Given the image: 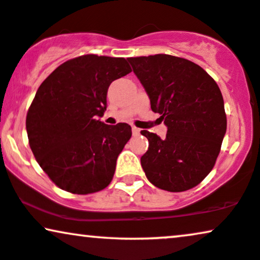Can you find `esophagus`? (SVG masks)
<instances>
[{"label": "esophagus", "mask_w": 260, "mask_h": 260, "mask_svg": "<svg viewBox=\"0 0 260 260\" xmlns=\"http://www.w3.org/2000/svg\"><path fill=\"white\" fill-rule=\"evenodd\" d=\"M132 133L134 134V136H137V134L140 133V129H139V128H137V127H132Z\"/></svg>", "instance_id": "1"}]
</instances>
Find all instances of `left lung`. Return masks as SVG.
<instances>
[{
  "mask_svg": "<svg viewBox=\"0 0 260 260\" xmlns=\"http://www.w3.org/2000/svg\"><path fill=\"white\" fill-rule=\"evenodd\" d=\"M127 60L145 88L151 109L168 128L163 139L141 131L149 140L140 158L146 177L169 192L192 188L211 172L226 131L218 85L186 58L158 54Z\"/></svg>",
  "mask_w": 260,
  "mask_h": 260,
  "instance_id": "obj_1",
  "label": "left lung"
}]
</instances>
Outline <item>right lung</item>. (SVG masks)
<instances>
[{
  "instance_id": "add662e5",
  "label": "right lung",
  "mask_w": 260,
  "mask_h": 260,
  "mask_svg": "<svg viewBox=\"0 0 260 260\" xmlns=\"http://www.w3.org/2000/svg\"><path fill=\"white\" fill-rule=\"evenodd\" d=\"M131 71L123 57L84 55L58 66L39 86L26 131L38 164L60 188L88 194L113 180L132 128L98 117L107 110L110 84Z\"/></svg>"
}]
</instances>
